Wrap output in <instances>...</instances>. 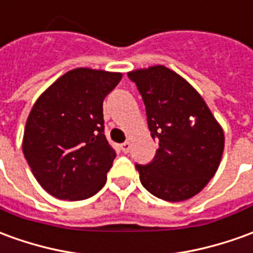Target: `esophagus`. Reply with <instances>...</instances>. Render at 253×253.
<instances>
[{"instance_id": "1", "label": "esophagus", "mask_w": 253, "mask_h": 253, "mask_svg": "<svg viewBox=\"0 0 253 253\" xmlns=\"http://www.w3.org/2000/svg\"><path fill=\"white\" fill-rule=\"evenodd\" d=\"M121 149L125 152V153H128L130 149H131V144H130L128 141H126V142H123V144L121 145Z\"/></svg>"}]
</instances>
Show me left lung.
<instances>
[{
	"mask_svg": "<svg viewBox=\"0 0 253 253\" xmlns=\"http://www.w3.org/2000/svg\"><path fill=\"white\" fill-rule=\"evenodd\" d=\"M127 75L142 96L152 138L159 139L153 162L135 164L139 181L162 200H188L218 169L223 128L199 91L172 70L153 65Z\"/></svg>",
	"mask_w": 253,
	"mask_h": 253,
	"instance_id": "left-lung-1",
	"label": "left lung"
}]
</instances>
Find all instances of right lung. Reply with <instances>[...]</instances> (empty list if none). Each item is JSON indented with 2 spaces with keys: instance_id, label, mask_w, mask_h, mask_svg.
I'll return each instance as SVG.
<instances>
[{
  "instance_id": "obj_1",
  "label": "right lung",
  "mask_w": 253,
  "mask_h": 253,
  "mask_svg": "<svg viewBox=\"0 0 253 253\" xmlns=\"http://www.w3.org/2000/svg\"><path fill=\"white\" fill-rule=\"evenodd\" d=\"M121 72L75 68L35 101L23 153L42 188L60 200H84L107 182L116 156L104 134L102 101Z\"/></svg>"
}]
</instances>
